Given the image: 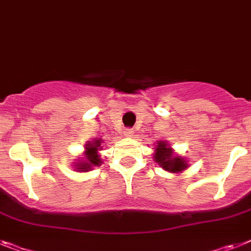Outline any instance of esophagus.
I'll list each match as a JSON object with an SVG mask.
<instances>
[{"label":"esophagus","instance_id":"1","mask_svg":"<svg viewBox=\"0 0 251 251\" xmlns=\"http://www.w3.org/2000/svg\"><path fill=\"white\" fill-rule=\"evenodd\" d=\"M124 135L127 136V138H131V136L134 135V130H132V129H125V131H124Z\"/></svg>","mask_w":251,"mask_h":251}]
</instances>
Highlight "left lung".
I'll return each mask as SVG.
<instances>
[{"instance_id": "8db88e82", "label": "left lung", "mask_w": 251, "mask_h": 251, "mask_svg": "<svg viewBox=\"0 0 251 251\" xmlns=\"http://www.w3.org/2000/svg\"><path fill=\"white\" fill-rule=\"evenodd\" d=\"M154 159L162 168H165L166 171L170 172H180L187 167L185 159L177 157V155L174 157L172 149L168 147L166 142L158 143L157 148H155Z\"/></svg>"}]
</instances>
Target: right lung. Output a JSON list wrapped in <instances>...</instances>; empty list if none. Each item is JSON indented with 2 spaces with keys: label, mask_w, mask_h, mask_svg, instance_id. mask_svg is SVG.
<instances>
[{
  "label": "right lung",
  "mask_w": 251,
  "mask_h": 251,
  "mask_svg": "<svg viewBox=\"0 0 251 251\" xmlns=\"http://www.w3.org/2000/svg\"><path fill=\"white\" fill-rule=\"evenodd\" d=\"M100 143H102V140L97 139L93 143H88L86 144L85 158H84V161L81 163L77 165V170H80V171H88V170H92V167L100 166L102 161H100V155H98V148L100 147Z\"/></svg>",
  "instance_id": "right-lung-1"
}]
</instances>
